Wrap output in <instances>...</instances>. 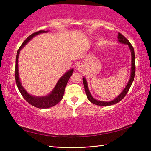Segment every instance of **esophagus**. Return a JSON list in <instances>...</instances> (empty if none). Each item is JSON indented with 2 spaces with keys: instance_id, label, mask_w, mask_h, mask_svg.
Wrapping results in <instances>:
<instances>
[{
  "instance_id": "1",
  "label": "esophagus",
  "mask_w": 151,
  "mask_h": 151,
  "mask_svg": "<svg viewBox=\"0 0 151 151\" xmlns=\"http://www.w3.org/2000/svg\"><path fill=\"white\" fill-rule=\"evenodd\" d=\"M83 67L82 65H79V66H78V67H77V69H78V70L80 72L83 70Z\"/></svg>"
}]
</instances>
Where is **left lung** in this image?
Returning a JSON list of instances; mask_svg holds the SVG:
<instances>
[{
    "label": "left lung",
    "mask_w": 151,
    "mask_h": 151,
    "mask_svg": "<svg viewBox=\"0 0 151 151\" xmlns=\"http://www.w3.org/2000/svg\"><path fill=\"white\" fill-rule=\"evenodd\" d=\"M118 38L119 42L122 43H124L127 44L129 45V47L131 51V54H132V72H131V75H130V78L129 80V83L125 87V89L123 90L121 94L118 96L115 99L111 101H108V102H105V101H98V100L94 99L92 96H91L88 87V84H87V82L86 81V79L84 78L83 79V83H84V89H85V92L87 95V97H88V99L89 100V101H91L92 103L95 104L96 105H99V106H110V105H113L114 104H116L118 102H120L122 99L124 98V97L127 94V93L129 92V90L130 88V86L133 83L134 77H135V52H134V49L132 47V45L131 43L129 42V41L124 36L122 35L120 33H118Z\"/></svg>",
    "instance_id": "left-lung-1"
}]
</instances>
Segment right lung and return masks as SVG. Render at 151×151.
<instances>
[{
  "label": "right lung",
  "mask_w": 151,
  "mask_h": 151,
  "mask_svg": "<svg viewBox=\"0 0 151 151\" xmlns=\"http://www.w3.org/2000/svg\"><path fill=\"white\" fill-rule=\"evenodd\" d=\"M47 31H42L40 30L38 31H36L35 33L31 34L29 35L28 38H27L24 42L22 43L19 48L18 49L16 58V67H15V79L16 85L19 89L20 93L22 96L26 101L28 102L32 106L38 108H48L50 107H52L55 105H56L58 103L60 102L63 96V94H64V91L66 85L67 84L68 81L69 80V78L70 76L72 75V73L74 72V70L71 69L69 71L66 72L65 74L63 75L61 78L59 79L58 83L55 86V88H54L53 91L50 93L48 96L45 97H35L31 96L23 88V87L22 86L19 77V73H18V57H19V53L21 48L24 47L25 45L28 43L29 41L34 37L35 36L37 35L40 33H46Z\"/></svg>",
  "instance_id": "add662e5"
}]
</instances>
